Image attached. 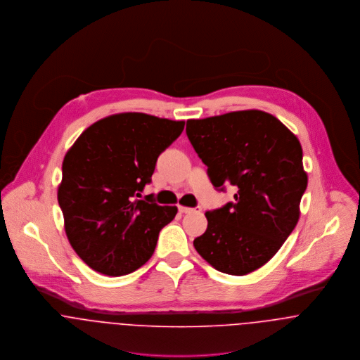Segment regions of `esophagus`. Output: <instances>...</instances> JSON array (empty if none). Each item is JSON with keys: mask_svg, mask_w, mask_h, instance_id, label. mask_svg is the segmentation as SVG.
Here are the masks:
<instances>
[{"mask_svg": "<svg viewBox=\"0 0 360 360\" xmlns=\"http://www.w3.org/2000/svg\"><path fill=\"white\" fill-rule=\"evenodd\" d=\"M178 210H179V212L181 214H189V212H192V211H196V212H199L200 207H196V208H191V207H184V205H179L178 207Z\"/></svg>", "mask_w": 360, "mask_h": 360, "instance_id": "1", "label": "esophagus"}]
</instances>
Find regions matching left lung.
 Segmentation results:
<instances>
[{
    "label": "left lung",
    "instance_id": "1",
    "mask_svg": "<svg viewBox=\"0 0 360 360\" xmlns=\"http://www.w3.org/2000/svg\"><path fill=\"white\" fill-rule=\"evenodd\" d=\"M211 184L238 188L235 202L207 211L193 245L217 271L243 276L265 265L294 231L308 185L298 138L275 116L240 110L186 121Z\"/></svg>",
    "mask_w": 360,
    "mask_h": 360
}]
</instances>
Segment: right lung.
Masks as SVG:
<instances>
[{
	"instance_id": "right-lung-1",
	"label": "right lung",
	"mask_w": 360,
	"mask_h": 360,
	"mask_svg": "<svg viewBox=\"0 0 360 360\" xmlns=\"http://www.w3.org/2000/svg\"><path fill=\"white\" fill-rule=\"evenodd\" d=\"M185 121L119 113L89 125L66 153L58 201L73 250L94 271L121 276L153 255L178 208L138 200Z\"/></svg>"
}]
</instances>
